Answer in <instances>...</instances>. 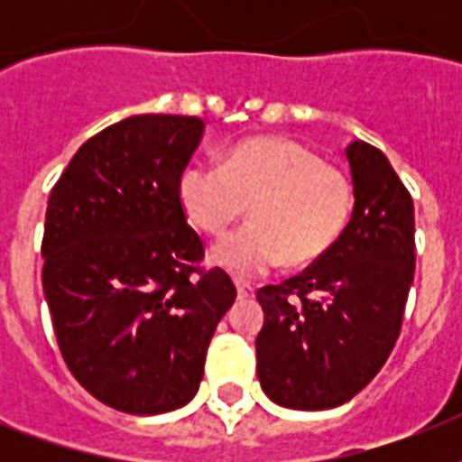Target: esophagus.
<instances>
[{"instance_id":"1","label":"esophagus","mask_w":462,"mask_h":462,"mask_svg":"<svg viewBox=\"0 0 462 462\" xmlns=\"http://www.w3.org/2000/svg\"><path fill=\"white\" fill-rule=\"evenodd\" d=\"M235 285H237L239 300H252V297H254V288H252V285H249V282L235 281Z\"/></svg>"}]
</instances>
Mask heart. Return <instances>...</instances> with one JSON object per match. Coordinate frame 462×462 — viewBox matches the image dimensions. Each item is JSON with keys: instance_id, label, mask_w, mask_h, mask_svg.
<instances>
[{"instance_id": "b5f03b06", "label": "heart", "mask_w": 462, "mask_h": 462, "mask_svg": "<svg viewBox=\"0 0 462 462\" xmlns=\"http://www.w3.org/2000/svg\"><path fill=\"white\" fill-rule=\"evenodd\" d=\"M177 199L196 230L220 237L242 220L252 225L213 249V263L252 278L288 263H314L336 245L355 206L350 177L311 148L261 136L237 143L220 165L194 162L181 170Z\"/></svg>"}]
</instances>
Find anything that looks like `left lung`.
Masks as SVG:
<instances>
[{
	"instance_id": "obj_1",
	"label": "left lung",
	"mask_w": 462,
	"mask_h": 462,
	"mask_svg": "<svg viewBox=\"0 0 462 462\" xmlns=\"http://www.w3.org/2000/svg\"><path fill=\"white\" fill-rule=\"evenodd\" d=\"M355 208L321 259L256 292L263 328L256 374L282 408L343 405L379 374L401 336L415 275V206L386 155L365 141L345 151Z\"/></svg>"
}]
</instances>
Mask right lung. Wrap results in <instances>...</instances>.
I'll return each instance as SVG.
<instances>
[{"instance_id":"add662e5","label":"right lung","mask_w":462,"mask_h":462,"mask_svg":"<svg viewBox=\"0 0 462 462\" xmlns=\"http://www.w3.org/2000/svg\"><path fill=\"white\" fill-rule=\"evenodd\" d=\"M203 119L136 115L83 143L50 191L42 290L61 357L105 405L160 415L203 379L217 321L237 290L201 268L177 180Z\"/></svg>"}]
</instances>
